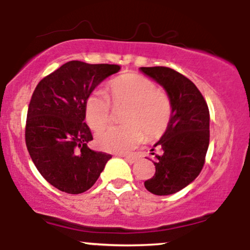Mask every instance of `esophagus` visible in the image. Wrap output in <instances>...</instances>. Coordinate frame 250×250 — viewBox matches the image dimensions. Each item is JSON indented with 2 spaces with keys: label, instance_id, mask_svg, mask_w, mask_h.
Returning a JSON list of instances; mask_svg holds the SVG:
<instances>
[{
  "label": "esophagus",
  "instance_id": "1",
  "mask_svg": "<svg viewBox=\"0 0 250 250\" xmlns=\"http://www.w3.org/2000/svg\"><path fill=\"white\" fill-rule=\"evenodd\" d=\"M123 157H125V161L129 162V163H134V162L137 161V157L136 156H130V155H129V156H123Z\"/></svg>",
  "mask_w": 250,
  "mask_h": 250
}]
</instances>
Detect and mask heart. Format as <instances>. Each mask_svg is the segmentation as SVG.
<instances>
[{"mask_svg":"<svg viewBox=\"0 0 250 250\" xmlns=\"http://www.w3.org/2000/svg\"><path fill=\"white\" fill-rule=\"evenodd\" d=\"M114 107L127 105L122 115L123 125H115L97 135L100 148L110 153H127L145 139L161 136L167 129L171 116L168 97L156 90L148 77L127 73L115 77L108 84ZM85 121L93 130H101L111 120V104L102 91L89 94L84 102Z\"/></svg>","mask_w":250,"mask_h":250,"instance_id":"b5f03b06","label":"heart"}]
</instances>
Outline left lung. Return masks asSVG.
I'll use <instances>...</instances> for the list:
<instances>
[{
    "mask_svg": "<svg viewBox=\"0 0 250 250\" xmlns=\"http://www.w3.org/2000/svg\"><path fill=\"white\" fill-rule=\"evenodd\" d=\"M140 69L165 88L171 107L167 130L155 145L162 153H151L156 171L145 187L155 195H170L187 187L202 170L209 146V109L196 85L179 71L168 67Z\"/></svg>",
    "mask_w": 250,
    "mask_h": 250,
    "instance_id": "1",
    "label": "left lung"
}]
</instances>
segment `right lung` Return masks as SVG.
Returning a JSON list of instances; mask_svg holds the SVG:
<instances>
[{
	"label": "right lung",
	"instance_id": "1",
	"mask_svg": "<svg viewBox=\"0 0 250 250\" xmlns=\"http://www.w3.org/2000/svg\"><path fill=\"white\" fill-rule=\"evenodd\" d=\"M120 69L117 64L69 61L36 85L28 108L25 145L40 174L59 190L84 193L111 159L87 146L93 135L84 122V102Z\"/></svg>",
	"mask_w": 250,
	"mask_h": 250
}]
</instances>
